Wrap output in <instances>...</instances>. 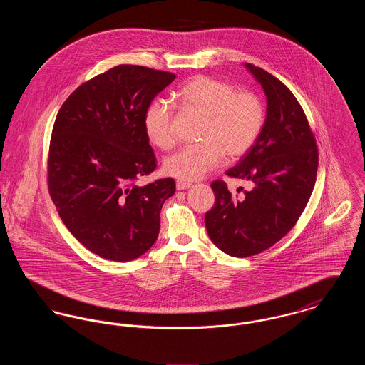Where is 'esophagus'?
<instances>
[{"label": "esophagus", "mask_w": 365, "mask_h": 365, "mask_svg": "<svg viewBox=\"0 0 365 365\" xmlns=\"http://www.w3.org/2000/svg\"><path fill=\"white\" fill-rule=\"evenodd\" d=\"M190 182H186V180H176V189L178 190H186L190 187Z\"/></svg>", "instance_id": "1"}]
</instances>
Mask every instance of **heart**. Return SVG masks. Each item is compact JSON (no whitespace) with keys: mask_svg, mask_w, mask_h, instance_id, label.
<instances>
[{"mask_svg":"<svg viewBox=\"0 0 365 365\" xmlns=\"http://www.w3.org/2000/svg\"><path fill=\"white\" fill-rule=\"evenodd\" d=\"M176 97L180 104L200 116L201 143L186 146L167 157L164 173L180 180L205 178L219 167L223 156L237 160L245 156L262 133L267 109L259 94L237 91L231 83L198 75L182 87ZM174 109L165 100H156L143 116L146 137L158 149L167 150L175 143Z\"/></svg>","mask_w":365,"mask_h":365,"instance_id":"1","label":"heart"}]
</instances>
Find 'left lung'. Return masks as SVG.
I'll list each match as a JSON object with an SVG mask.
<instances>
[{
  "label": "left lung",
  "instance_id": "obj_1",
  "mask_svg": "<svg viewBox=\"0 0 365 365\" xmlns=\"http://www.w3.org/2000/svg\"><path fill=\"white\" fill-rule=\"evenodd\" d=\"M267 96V119L253 148L226 174L250 183L234 197L226 182H212L216 201L205 213L210 241L232 257H249L280 241L312 194L319 153L304 109L289 87L245 64Z\"/></svg>",
  "mask_w": 365,
  "mask_h": 365
}]
</instances>
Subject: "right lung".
Returning a JSON list of instances; mask_svg holds the SVG:
<instances>
[{"label": "right lung", "instance_id": "add662e5", "mask_svg": "<svg viewBox=\"0 0 365 365\" xmlns=\"http://www.w3.org/2000/svg\"><path fill=\"white\" fill-rule=\"evenodd\" d=\"M174 73L118 66L71 93L53 125L48 157L52 201L71 234L97 256L131 261L156 242L173 178L138 186L156 170L143 116Z\"/></svg>", "mask_w": 365, "mask_h": 365}]
</instances>
